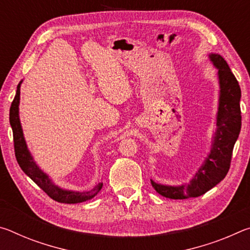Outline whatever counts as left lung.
Listing matches in <instances>:
<instances>
[{
    "label": "left lung",
    "mask_w": 250,
    "mask_h": 250,
    "mask_svg": "<svg viewBox=\"0 0 250 250\" xmlns=\"http://www.w3.org/2000/svg\"><path fill=\"white\" fill-rule=\"evenodd\" d=\"M208 57L211 64L218 70L219 97L216 130L211 138L208 154L188 183L167 185L151 180V184L156 192L172 200L201 196L224 180L229 170L232 149L242 128V91L238 82L221 55L211 53Z\"/></svg>",
    "instance_id": "8db88e82"
}]
</instances>
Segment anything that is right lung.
Segmentation results:
<instances>
[{"label":"right lung","mask_w":250,"mask_h":250,"mask_svg":"<svg viewBox=\"0 0 250 250\" xmlns=\"http://www.w3.org/2000/svg\"><path fill=\"white\" fill-rule=\"evenodd\" d=\"M23 80H21L16 89V95L14 97L13 103L10 108V125L13 130L14 138V149L16 160L20 164L21 168L27 176L35 182V183L47 194V195L57 201L59 203H65V204H76V203H82L89 201L94 198L103 188V182L97 184L90 191H71V189L62 188L58 186L50 180L48 174L42 170L37 166L34 160L33 155L29 152L26 141H25L22 125L20 120V95H21V84Z\"/></svg>","instance_id":"right-lung-1"}]
</instances>
